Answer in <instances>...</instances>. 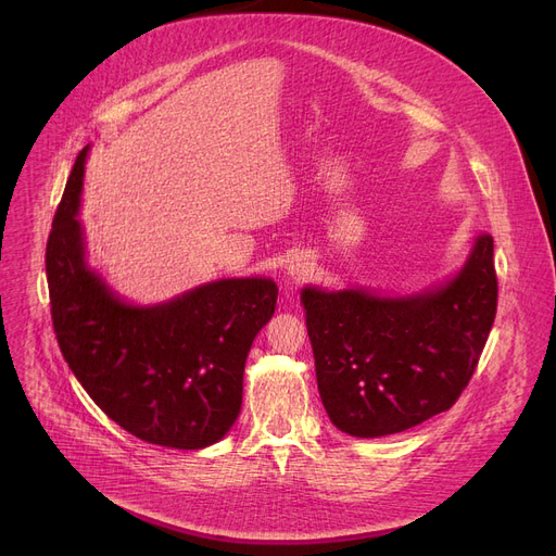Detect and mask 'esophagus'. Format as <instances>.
<instances>
[{
    "instance_id": "esophagus-1",
    "label": "esophagus",
    "mask_w": 556,
    "mask_h": 556,
    "mask_svg": "<svg viewBox=\"0 0 556 556\" xmlns=\"http://www.w3.org/2000/svg\"><path fill=\"white\" fill-rule=\"evenodd\" d=\"M308 273H311V263H308L306 258H302V256H295V258H290V261L286 263V275H288L290 279L302 281V279L308 277Z\"/></svg>"
}]
</instances>
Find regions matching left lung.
<instances>
[{
	"label": "left lung",
	"instance_id": "8db88e82",
	"mask_svg": "<svg viewBox=\"0 0 556 556\" xmlns=\"http://www.w3.org/2000/svg\"><path fill=\"white\" fill-rule=\"evenodd\" d=\"M317 390L336 428L403 432L440 415L469 386L498 306L493 239L480 233L464 268L419 295L304 288Z\"/></svg>",
	"mask_w": 556,
	"mask_h": 556
}]
</instances>
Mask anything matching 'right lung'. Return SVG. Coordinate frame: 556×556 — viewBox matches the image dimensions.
Masks as SVG:
<instances>
[{
	"instance_id": "right-lung-1",
	"label": "right lung",
	"mask_w": 556,
	"mask_h": 556,
	"mask_svg": "<svg viewBox=\"0 0 556 556\" xmlns=\"http://www.w3.org/2000/svg\"><path fill=\"white\" fill-rule=\"evenodd\" d=\"M87 149L47 241L51 319L63 358L101 410L139 440L198 451L237 421L243 369L277 306L266 277L220 279L157 306H132L87 268L76 218Z\"/></svg>"
}]
</instances>
